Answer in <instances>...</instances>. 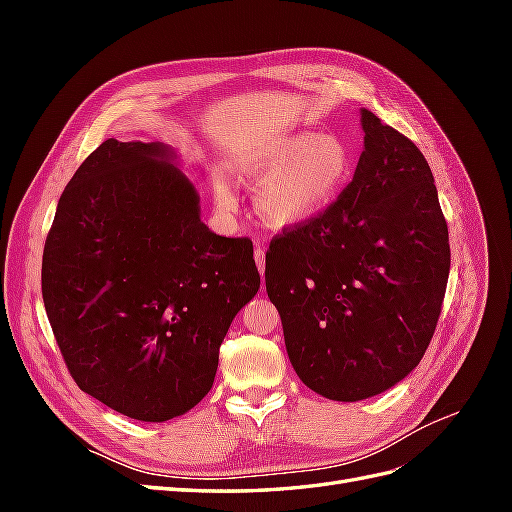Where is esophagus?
Returning <instances> with one entry per match:
<instances>
[{
  "instance_id": "1",
  "label": "esophagus",
  "mask_w": 512,
  "mask_h": 512,
  "mask_svg": "<svg viewBox=\"0 0 512 512\" xmlns=\"http://www.w3.org/2000/svg\"><path fill=\"white\" fill-rule=\"evenodd\" d=\"M254 260H256L260 275L265 273V247H262L258 241H256V247H254Z\"/></svg>"
}]
</instances>
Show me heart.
Listing matches in <instances>:
<instances>
[{
  "instance_id": "1",
  "label": "heart",
  "mask_w": 512,
  "mask_h": 512,
  "mask_svg": "<svg viewBox=\"0 0 512 512\" xmlns=\"http://www.w3.org/2000/svg\"><path fill=\"white\" fill-rule=\"evenodd\" d=\"M356 170L352 145L339 134L297 132L267 143L247 156L241 173L258 183L256 205L262 218L275 226H297L318 218L346 192ZM220 209L237 205L235 185L215 177Z\"/></svg>"
}]
</instances>
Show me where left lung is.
<instances>
[{"instance_id":"left-lung-1","label":"left lung","mask_w":512,"mask_h":512,"mask_svg":"<svg viewBox=\"0 0 512 512\" xmlns=\"http://www.w3.org/2000/svg\"><path fill=\"white\" fill-rule=\"evenodd\" d=\"M361 126L365 145L346 192L277 235L265 267L294 371L333 401L384 393L421 363L451 271L425 156L367 108Z\"/></svg>"}]
</instances>
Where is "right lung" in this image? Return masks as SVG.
I'll return each mask as SVG.
<instances>
[{
  "instance_id": "1",
  "label": "right lung",
  "mask_w": 512,
  "mask_h": 512,
  "mask_svg": "<svg viewBox=\"0 0 512 512\" xmlns=\"http://www.w3.org/2000/svg\"><path fill=\"white\" fill-rule=\"evenodd\" d=\"M162 143L104 141L61 194L42 299L79 389L136 421L192 410L213 386L232 318L254 299L252 241L200 222Z\"/></svg>"
}]
</instances>
